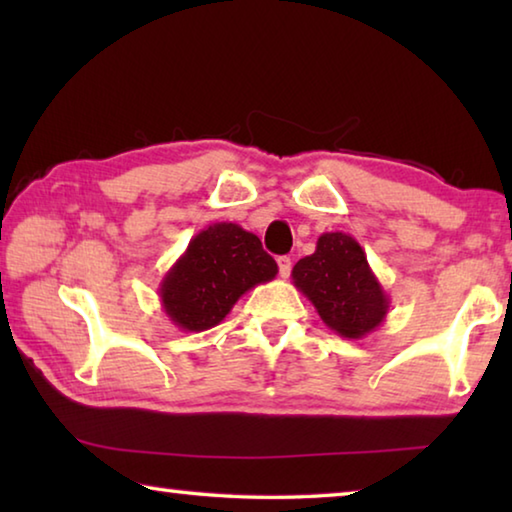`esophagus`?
Masks as SVG:
<instances>
[{
	"mask_svg": "<svg viewBox=\"0 0 512 512\" xmlns=\"http://www.w3.org/2000/svg\"><path fill=\"white\" fill-rule=\"evenodd\" d=\"M277 266H280V275L282 277H289L291 275V257H287V255L277 257Z\"/></svg>",
	"mask_w": 512,
	"mask_h": 512,
	"instance_id": "esophagus-1",
	"label": "esophagus"
}]
</instances>
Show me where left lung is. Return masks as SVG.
I'll list each match as a JSON object with an SVG mask.
<instances>
[{
	"instance_id": "left-lung-1",
	"label": "left lung",
	"mask_w": 512,
	"mask_h": 512,
	"mask_svg": "<svg viewBox=\"0 0 512 512\" xmlns=\"http://www.w3.org/2000/svg\"><path fill=\"white\" fill-rule=\"evenodd\" d=\"M291 277L323 323L343 339L357 341L375 332L391 307L366 250L345 232H323L314 255L302 257Z\"/></svg>"
}]
</instances>
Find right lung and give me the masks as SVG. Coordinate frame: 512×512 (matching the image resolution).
I'll use <instances>...</instances> for the list:
<instances>
[{
	"label": "right lung",
	"instance_id": "obj_1",
	"mask_svg": "<svg viewBox=\"0 0 512 512\" xmlns=\"http://www.w3.org/2000/svg\"><path fill=\"white\" fill-rule=\"evenodd\" d=\"M277 275L257 235L237 223H212L189 241L160 282L164 314L183 332L219 325L235 302Z\"/></svg>",
	"mask_w": 512,
	"mask_h": 512
}]
</instances>
